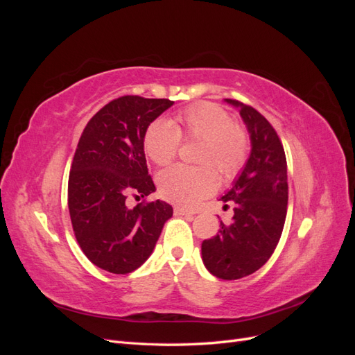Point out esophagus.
<instances>
[{"mask_svg":"<svg viewBox=\"0 0 355 355\" xmlns=\"http://www.w3.org/2000/svg\"><path fill=\"white\" fill-rule=\"evenodd\" d=\"M175 213L180 214V216H194V213H192L191 210H188L185 207H179V206L175 207Z\"/></svg>","mask_w":355,"mask_h":355,"instance_id":"34e87169","label":"esophagus"}]
</instances>
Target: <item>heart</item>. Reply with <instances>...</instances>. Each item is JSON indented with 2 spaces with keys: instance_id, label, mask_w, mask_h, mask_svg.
<instances>
[{
  "instance_id": "heart-1",
  "label": "heart",
  "mask_w": 355,
  "mask_h": 355,
  "mask_svg": "<svg viewBox=\"0 0 355 355\" xmlns=\"http://www.w3.org/2000/svg\"><path fill=\"white\" fill-rule=\"evenodd\" d=\"M180 139L200 141L198 167L184 164L170 166L157 176L158 191L163 198L194 206L218 187V173L232 179L245 164L249 155V136L244 128L232 123L231 115L219 105L202 102L180 111L171 124L166 118H157L144 135L145 154L155 164L164 166L176 155Z\"/></svg>"
}]
</instances>
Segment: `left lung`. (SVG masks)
Wrapping results in <instances>:
<instances>
[{"instance_id": "1", "label": "left lung", "mask_w": 355, "mask_h": 355, "mask_svg": "<svg viewBox=\"0 0 355 355\" xmlns=\"http://www.w3.org/2000/svg\"><path fill=\"white\" fill-rule=\"evenodd\" d=\"M240 111L250 136V155L231 189L222 196L234 206L230 225L201 244L202 263L222 280H239L266 263L280 241L287 213V163L274 127L252 106L225 99Z\"/></svg>"}]
</instances>
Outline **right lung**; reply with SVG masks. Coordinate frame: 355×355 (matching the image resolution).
Wrapping results in <instances>:
<instances>
[{
  "instance_id": "obj_1",
  "label": "right lung",
  "mask_w": 355,
  "mask_h": 355,
  "mask_svg": "<svg viewBox=\"0 0 355 355\" xmlns=\"http://www.w3.org/2000/svg\"><path fill=\"white\" fill-rule=\"evenodd\" d=\"M175 102L123 96L85 125L71 166L68 207L81 250L101 270L128 274L151 256L164 223L173 216L166 201L137 204L127 197L155 192L148 175L144 135Z\"/></svg>"
}]
</instances>
